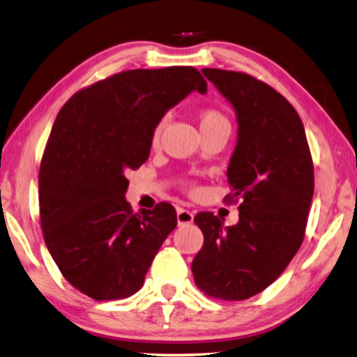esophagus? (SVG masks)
<instances>
[{
  "label": "esophagus",
  "instance_id": "esophagus-1",
  "mask_svg": "<svg viewBox=\"0 0 357 357\" xmlns=\"http://www.w3.org/2000/svg\"><path fill=\"white\" fill-rule=\"evenodd\" d=\"M176 218H178V225L179 226L190 225V222L194 221V213L189 211V210H185V208H178Z\"/></svg>",
  "mask_w": 357,
  "mask_h": 357
}]
</instances>
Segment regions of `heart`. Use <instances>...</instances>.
Instances as JSON below:
<instances>
[{
	"label": "heart",
	"instance_id": "1",
	"mask_svg": "<svg viewBox=\"0 0 357 357\" xmlns=\"http://www.w3.org/2000/svg\"><path fill=\"white\" fill-rule=\"evenodd\" d=\"M163 125H165V121H160V123L155 126V130H153V142H157L158 137H160ZM199 125H200V131H204V130H208V128H213V126L229 125V123H227V119L221 114V112L213 110V109H206V110L200 112Z\"/></svg>",
	"mask_w": 357,
	"mask_h": 357
}]
</instances>
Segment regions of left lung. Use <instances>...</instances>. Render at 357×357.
I'll list each match as a JSON object with an SVG mask.
<instances>
[{"label":"left lung","instance_id":"1","mask_svg":"<svg viewBox=\"0 0 357 357\" xmlns=\"http://www.w3.org/2000/svg\"><path fill=\"white\" fill-rule=\"evenodd\" d=\"M202 72L236 112L227 199L242 204L234 226L206 211L194 218L204 232V247L190 268L197 287L208 296L247 300L273 284L300 248L314 194V168L305 126L284 96L247 73Z\"/></svg>","mask_w":357,"mask_h":357}]
</instances>
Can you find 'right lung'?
<instances>
[{"mask_svg": "<svg viewBox=\"0 0 357 357\" xmlns=\"http://www.w3.org/2000/svg\"><path fill=\"white\" fill-rule=\"evenodd\" d=\"M192 91L194 67L126 70L72 96L52 125L40 167L43 236L63 278L98 301L136 294L165 238L173 205L132 213L125 173L149 158L153 130Z\"/></svg>", "mask_w": 357, "mask_h": 357, "instance_id": "add662e5", "label": "right lung"}]
</instances>
